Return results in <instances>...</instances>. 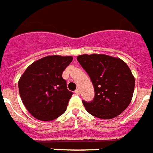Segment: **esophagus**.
Here are the masks:
<instances>
[{
	"instance_id": "34e87169",
	"label": "esophagus",
	"mask_w": 153,
	"mask_h": 153,
	"mask_svg": "<svg viewBox=\"0 0 153 153\" xmlns=\"http://www.w3.org/2000/svg\"><path fill=\"white\" fill-rule=\"evenodd\" d=\"M74 93L76 95H79L80 94V91H79V89H76V90L74 91Z\"/></svg>"
}]
</instances>
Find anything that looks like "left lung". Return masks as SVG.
Here are the masks:
<instances>
[{
    "label": "left lung",
    "instance_id": "8db88e82",
    "mask_svg": "<svg viewBox=\"0 0 153 153\" xmlns=\"http://www.w3.org/2000/svg\"><path fill=\"white\" fill-rule=\"evenodd\" d=\"M90 77L95 97L82 101L88 113L100 119H112L130 104L134 89V77L126 63L106 54H82L77 57Z\"/></svg>",
    "mask_w": 153,
    "mask_h": 153
}]
</instances>
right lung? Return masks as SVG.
I'll return each instance as SVG.
<instances>
[{
  "label": "right lung",
  "mask_w": 153,
  "mask_h": 153,
  "mask_svg": "<svg viewBox=\"0 0 153 153\" xmlns=\"http://www.w3.org/2000/svg\"><path fill=\"white\" fill-rule=\"evenodd\" d=\"M71 56H47L29 65L19 80V90L27 110L37 120L51 121L66 111L72 92L62 73Z\"/></svg>",
  "instance_id": "1"
}]
</instances>
